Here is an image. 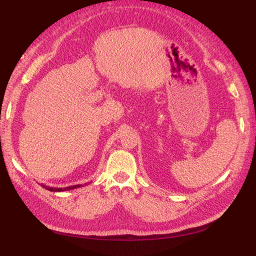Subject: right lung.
<instances>
[{
    "mask_svg": "<svg viewBox=\"0 0 256 256\" xmlns=\"http://www.w3.org/2000/svg\"><path fill=\"white\" fill-rule=\"evenodd\" d=\"M80 186H81V184L72 186V187H66V188H64V189H62V188H50V187H47V186H44V184H42V187H44V189L49 190V191H53V192H60V191H65V190H72V189H76V188H79Z\"/></svg>",
    "mask_w": 256,
    "mask_h": 256,
    "instance_id": "add662e5",
    "label": "right lung"
}]
</instances>
